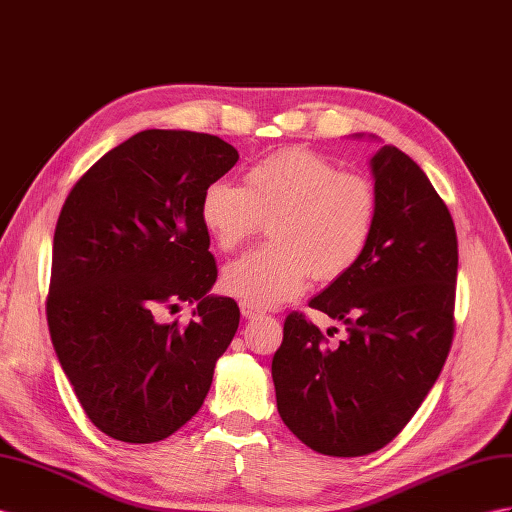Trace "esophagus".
<instances>
[{
	"label": "esophagus",
	"mask_w": 512,
	"mask_h": 512,
	"mask_svg": "<svg viewBox=\"0 0 512 512\" xmlns=\"http://www.w3.org/2000/svg\"><path fill=\"white\" fill-rule=\"evenodd\" d=\"M240 311H242V316H244L246 320H255L257 316H261V311H259L257 307H253V305H248V303H242V305H240Z\"/></svg>",
	"instance_id": "esophagus-1"
}]
</instances>
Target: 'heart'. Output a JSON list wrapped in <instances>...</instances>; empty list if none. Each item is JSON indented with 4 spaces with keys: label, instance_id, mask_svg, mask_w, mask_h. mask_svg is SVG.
<instances>
[{
    "label": "heart",
    "instance_id": "obj_1",
    "mask_svg": "<svg viewBox=\"0 0 512 512\" xmlns=\"http://www.w3.org/2000/svg\"><path fill=\"white\" fill-rule=\"evenodd\" d=\"M199 216L222 251L238 248L270 220L272 242L222 272L227 294L268 309L303 292L311 272L335 281L359 264L374 235L378 196L368 177L342 173L313 151L287 149L248 168L244 186L209 183Z\"/></svg>",
    "mask_w": 512,
    "mask_h": 512
}]
</instances>
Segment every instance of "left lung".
Masks as SVG:
<instances>
[{"instance_id": "obj_1", "label": "left lung", "mask_w": 512, "mask_h": 512, "mask_svg": "<svg viewBox=\"0 0 512 512\" xmlns=\"http://www.w3.org/2000/svg\"><path fill=\"white\" fill-rule=\"evenodd\" d=\"M370 168L378 216L368 251L309 300L348 337L331 346L294 311L272 359L281 419L326 456L385 448L435 385L454 335L458 242L448 207L424 170L391 144L372 155Z\"/></svg>"}]
</instances>
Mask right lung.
I'll return each instance as SVG.
<instances>
[{"label": "right lung", "mask_w": 512, "mask_h": 512, "mask_svg": "<svg viewBox=\"0 0 512 512\" xmlns=\"http://www.w3.org/2000/svg\"><path fill=\"white\" fill-rule=\"evenodd\" d=\"M218 136L147 129L75 183L54 233L47 322L90 422L125 443L173 435L201 409L238 331L233 298L209 294L218 270L199 207L238 162ZM196 304L188 327L156 320Z\"/></svg>", "instance_id": "right-lung-1"}]
</instances>
